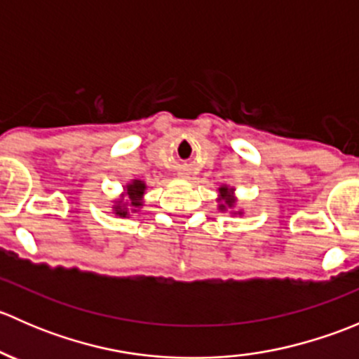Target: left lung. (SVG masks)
I'll return each instance as SVG.
<instances>
[{
    "mask_svg": "<svg viewBox=\"0 0 359 359\" xmlns=\"http://www.w3.org/2000/svg\"><path fill=\"white\" fill-rule=\"evenodd\" d=\"M219 210L220 212H226V210H233L234 205H236V196H234V189L229 186L219 187ZM233 215H241L243 212H231Z\"/></svg>",
    "mask_w": 359,
    "mask_h": 359,
    "instance_id": "1",
    "label": "left lung"
}]
</instances>
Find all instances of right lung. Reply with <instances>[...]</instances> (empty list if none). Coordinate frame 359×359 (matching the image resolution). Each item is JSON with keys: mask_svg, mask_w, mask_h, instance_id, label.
Segmentation results:
<instances>
[{"mask_svg": "<svg viewBox=\"0 0 359 359\" xmlns=\"http://www.w3.org/2000/svg\"><path fill=\"white\" fill-rule=\"evenodd\" d=\"M146 182L140 179H133L132 182L126 184L123 194L114 201L112 210L118 217H130V213L139 212L144 206V194H146Z\"/></svg>", "mask_w": 359, "mask_h": 359, "instance_id": "obj_1", "label": "right lung"}]
</instances>
